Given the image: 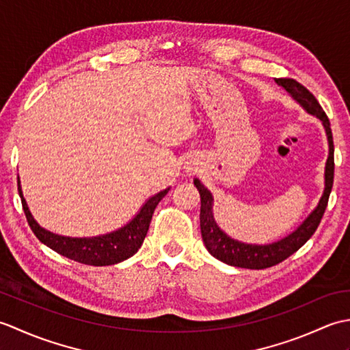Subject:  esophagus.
I'll return each mask as SVG.
<instances>
[{"label":"esophagus","mask_w":350,"mask_h":350,"mask_svg":"<svg viewBox=\"0 0 350 350\" xmlns=\"http://www.w3.org/2000/svg\"><path fill=\"white\" fill-rule=\"evenodd\" d=\"M188 170H192V168H188Z\"/></svg>","instance_id":"esophagus-1"}]
</instances>
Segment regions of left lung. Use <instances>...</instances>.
Returning a JSON list of instances; mask_svg holds the SVG:
<instances>
[{
	"instance_id": "8db88e82",
	"label": "left lung",
	"mask_w": 350,
	"mask_h": 350,
	"mask_svg": "<svg viewBox=\"0 0 350 350\" xmlns=\"http://www.w3.org/2000/svg\"><path fill=\"white\" fill-rule=\"evenodd\" d=\"M275 83L284 88V90L292 96L308 114L317 117L323 124L329 146L328 159H326L325 165V189L317 206L314 207V211L302 221V224L298 228L293 230L292 233L284 236L280 241L258 245L236 241L233 237H230L226 232H222L219 226L217 224V221L213 218L212 192L198 179H194V185L200 192V198H202V207H200V228H202V237L207 251H209L215 258L221 260V262H224L230 266L245 267V269H266V267L281 263L282 260H286L287 257L292 256L293 252L298 251L302 245L313 236L316 228L321 224V219L325 213L326 204H328V198L334 182V141L329 118L326 117L325 111L319 105L314 96L302 84H299L298 81L290 78H280L275 79Z\"/></svg>"
}]
</instances>
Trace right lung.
Segmentation results:
<instances>
[{
    "instance_id": "add662e5",
    "label": "right lung",
    "mask_w": 350,
    "mask_h": 350,
    "mask_svg": "<svg viewBox=\"0 0 350 350\" xmlns=\"http://www.w3.org/2000/svg\"><path fill=\"white\" fill-rule=\"evenodd\" d=\"M19 179V177H18ZM18 191L22 200L25 217L33 233L42 243L54 250L58 254L75 260L78 263L92 266H108L120 263L123 260L132 257L139 250L144 242L148 226H150L152 215L161 200L167 196L170 188L163 189L158 194L152 196L141 206L139 212L133 217L128 224L114 230L111 233L92 236V237H70L52 233L49 230L39 226L31 212H29L27 202L22 194L21 182L18 180Z\"/></svg>"
}]
</instances>
